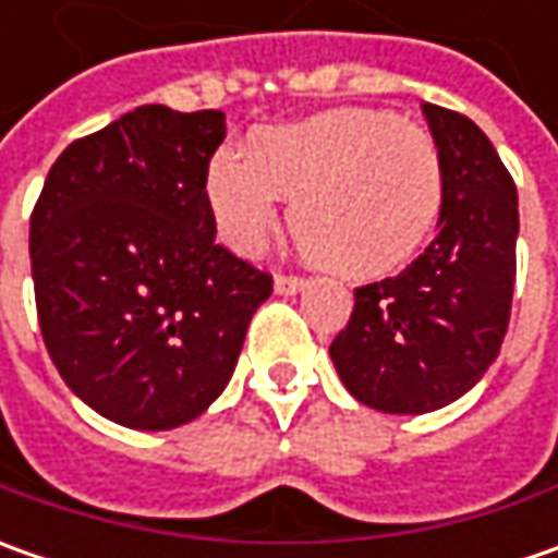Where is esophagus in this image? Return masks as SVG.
<instances>
[{"label":"esophagus","mask_w":558,"mask_h":558,"mask_svg":"<svg viewBox=\"0 0 558 558\" xmlns=\"http://www.w3.org/2000/svg\"><path fill=\"white\" fill-rule=\"evenodd\" d=\"M307 289V279L304 276H291V272H279L276 276V291L279 294H294V291Z\"/></svg>","instance_id":"obj_1"}]
</instances>
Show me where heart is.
Masks as SVG:
<instances>
[{"label": "heart", "mask_w": 558, "mask_h": 558, "mask_svg": "<svg viewBox=\"0 0 558 558\" xmlns=\"http://www.w3.org/2000/svg\"><path fill=\"white\" fill-rule=\"evenodd\" d=\"M207 204L223 242L257 251L279 195L294 245L344 279H378L416 257L447 198V167L428 130L381 108H341L257 130L247 151L207 167Z\"/></svg>", "instance_id": "1"}]
</instances>
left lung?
Listing matches in <instances>:
<instances>
[{
    "label": "left lung",
    "mask_w": 558,
    "mask_h": 558,
    "mask_svg": "<svg viewBox=\"0 0 558 558\" xmlns=\"http://www.w3.org/2000/svg\"><path fill=\"white\" fill-rule=\"evenodd\" d=\"M447 167L440 232L391 279L354 291L335 335L344 388L381 413H432L462 397L500 354L512 286L519 195L472 120L422 105Z\"/></svg>",
    "instance_id": "obj_1"
}]
</instances>
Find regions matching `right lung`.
Here are the masks:
<instances>
[{"instance_id": "1", "label": "right lung", "mask_w": 558, "mask_h": 558, "mask_svg": "<svg viewBox=\"0 0 558 558\" xmlns=\"http://www.w3.org/2000/svg\"><path fill=\"white\" fill-rule=\"evenodd\" d=\"M223 111L142 105L52 163L31 214L54 369L105 418L167 432L223 395L272 276L217 245L207 167Z\"/></svg>"}]
</instances>
